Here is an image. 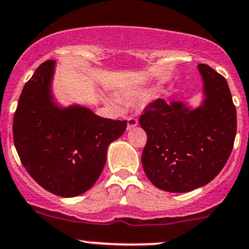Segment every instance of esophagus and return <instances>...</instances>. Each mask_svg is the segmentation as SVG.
Here are the masks:
<instances>
[{"label":"esophagus","mask_w":249,"mask_h":249,"mask_svg":"<svg viewBox=\"0 0 249 249\" xmlns=\"http://www.w3.org/2000/svg\"><path fill=\"white\" fill-rule=\"evenodd\" d=\"M138 125V120L136 118H132V117H129L127 118V130H132L133 127H136Z\"/></svg>","instance_id":"obj_1"}]
</instances>
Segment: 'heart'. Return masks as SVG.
<instances>
[{
  "instance_id": "heart-1",
  "label": "heart",
  "mask_w": 249,
  "mask_h": 249,
  "mask_svg": "<svg viewBox=\"0 0 249 249\" xmlns=\"http://www.w3.org/2000/svg\"><path fill=\"white\" fill-rule=\"evenodd\" d=\"M150 94V91L147 89H135V91H126L123 93V102L126 104H133L138 100L143 99V98L147 97ZM106 102H107L110 105L114 106V107H119L120 103L118 100H116L114 98L107 97L106 98Z\"/></svg>"
}]
</instances>
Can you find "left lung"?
Returning <instances> with one entry per match:
<instances>
[{
  "label": "left lung",
  "instance_id": "left-lung-1",
  "mask_svg": "<svg viewBox=\"0 0 249 249\" xmlns=\"http://www.w3.org/2000/svg\"><path fill=\"white\" fill-rule=\"evenodd\" d=\"M202 100L157 99L139 124L147 135L142 164L150 182L169 193L208 184L227 163L236 135V110L228 84L208 65H197Z\"/></svg>",
  "mask_w": 249,
  "mask_h": 249
}]
</instances>
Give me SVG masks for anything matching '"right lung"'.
<instances>
[{
    "instance_id": "add662e5",
    "label": "right lung",
    "mask_w": 249,
    "mask_h": 249,
    "mask_svg": "<svg viewBox=\"0 0 249 249\" xmlns=\"http://www.w3.org/2000/svg\"><path fill=\"white\" fill-rule=\"evenodd\" d=\"M55 61L41 64L24 85L14 114V144L26 170L61 197L86 193L99 178L107 147L126 120L97 116L86 106H62L53 93Z\"/></svg>"
}]
</instances>
